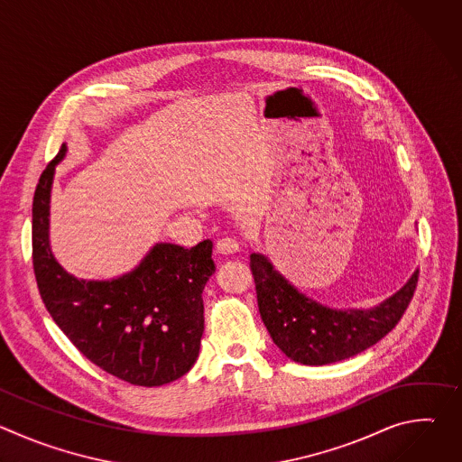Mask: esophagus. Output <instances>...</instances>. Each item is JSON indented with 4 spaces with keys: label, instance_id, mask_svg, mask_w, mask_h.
Segmentation results:
<instances>
[{
    "label": "esophagus",
    "instance_id": "obj_1",
    "mask_svg": "<svg viewBox=\"0 0 462 462\" xmlns=\"http://www.w3.org/2000/svg\"><path fill=\"white\" fill-rule=\"evenodd\" d=\"M216 248L219 254H236L239 252V243L234 237H223L216 243Z\"/></svg>",
    "mask_w": 462,
    "mask_h": 462
}]
</instances>
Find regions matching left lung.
I'll return each mask as SVG.
<instances>
[{
	"label": "left lung",
	"instance_id": "left-lung-1",
	"mask_svg": "<svg viewBox=\"0 0 462 462\" xmlns=\"http://www.w3.org/2000/svg\"><path fill=\"white\" fill-rule=\"evenodd\" d=\"M250 271L269 335L285 356L303 365L340 362L374 346L401 321L419 282L417 271L380 305L338 310L301 294L259 252L250 254Z\"/></svg>",
	"mask_w": 462,
	"mask_h": 462
}]
</instances>
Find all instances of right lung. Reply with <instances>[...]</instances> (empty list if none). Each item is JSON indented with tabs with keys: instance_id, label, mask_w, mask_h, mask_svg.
I'll return each mask as SVG.
<instances>
[{
	"instance_id": "add662e5",
	"label": "right lung",
	"mask_w": 462,
	"mask_h": 462,
	"mask_svg": "<svg viewBox=\"0 0 462 462\" xmlns=\"http://www.w3.org/2000/svg\"><path fill=\"white\" fill-rule=\"evenodd\" d=\"M58 155L43 170L32 201V267L40 296L73 346L106 373L155 387L186 374L205 331L203 291L216 273L212 241L191 248L157 243L131 273L86 282L65 273L49 245V203Z\"/></svg>"
}]
</instances>
